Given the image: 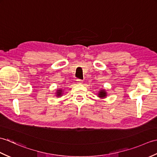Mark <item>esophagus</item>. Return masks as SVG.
Segmentation results:
<instances>
[{
    "label": "esophagus",
    "instance_id": "esophagus-1",
    "mask_svg": "<svg viewBox=\"0 0 157 157\" xmlns=\"http://www.w3.org/2000/svg\"><path fill=\"white\" fill-rule=\"evenodd\" d=\"M77 83H78V84H81L83 83V80H82V79H77Z\"/></svg>",
    "mask_w": 157,
    "mask_h": 157
}]
</instances>
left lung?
Returning a JSON list of instances; mask_svg holds the SVG:
<instances>
[{"label":"left lung","instance_id":"left-lung-1","mask_svg":"<svg viewBox=\"0 0 157 157\" xmlns=\"http://www.w3.org/2000/svg\"><path fill=\"white\" fill-rule=\"evenodd\" d=\"M106 95H107V93L106 92V90H104V89L101 90L99 91L98 94V97L101 98H105L106 96Z\"/></svg>","mask_w":157,"mask_h":157}]
</instances>
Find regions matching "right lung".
<instances>
[{"instance_id": "add662e5", "label": "right lung", "mask_w": 157, "mask_h": 157, "mask_svg": "<svg viewBox=\"0 0 157 157\" xmlns=\"http://www.w3.org/2000/svg\"><path fill=\"white\" fill-rule=\"evenodd\" d=\"M56 96H57V97H59V96H61L62 94H63V90L62 89H59L56 90Z\"/></svg>"}]
</instances>
